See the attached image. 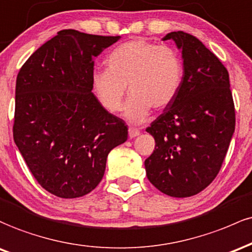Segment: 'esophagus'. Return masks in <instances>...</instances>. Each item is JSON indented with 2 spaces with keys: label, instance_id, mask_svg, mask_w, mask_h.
I'll return each instance as SVG.
<instances>
[{
  "label": "esophagus",
  "instance_id": "esophagus-1",
  "mask_svg": "<svg viewBox=\"0 0 252 252\" xmlns=\"http://www.w3.org/2000/svg\"><path fill=\"white\" fill-rule=\"evenodd\" d=\"M140 134V131L138 128H134V127H129L128 129V135L129 138H134L137 137V135Z\"/></svg>",
  "mask_w": 252,
  "mask_h": 252
}]
</instances>
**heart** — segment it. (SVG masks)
Returning <instances> with one entry per match:
<instances>
[{
  "label": "heart",
  "mask_w": 252,
  "mask_h": 252,
  "mask_svg": "<svg viewBox=\"0 0 252 252\" xmlns=\"http://www.w3.org/2000/svg\"><path fill=\"white\" fill-rule=\"evenodd\" d=\"M107 70L93 73V90L109 113L121 111L126 88L131 98L125 117L139 124L150 109L163 111L174 102L183 80V62L176 50L134 39L119 45L106 59Z\"/></svg>",
  "instance_id": "1"
}]
</instances>
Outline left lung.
Masks as SVG:
<instances>
[{
	"mask_svg": "<svg viewBox=\"0 0 252 252\" xmlns=\"http://www.w3.org/2000/svg\"><path fill=\"white\" fill-rule=\"evenodd\" d=\"M182 49L185 73L179 94L146 128L156 145L145 159L146 176L162 193L188 197L216 179L236 126L228 71L195 36L171 32Z\"/></svg>",
	"mask_w": 252,
	"mask_h": 252,
	"instance_id": "left-lung-1",
	"label": "left lung"
}]
</instances>
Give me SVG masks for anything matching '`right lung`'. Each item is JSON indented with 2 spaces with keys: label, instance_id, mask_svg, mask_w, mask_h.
<instances>
[{
  "label": "right lung",
  "instance_id": "add662e5",
  "mask_svg": "<svg viewBox=\"0 0 252 252\" xmlns=\"http://www.w3.org/2000/svg\"><path fill=\"white\" fill-rule=\"evenodd\" d=\"M119 38L59 31L18 73L14 141L36 182L58 197L95 189L111 150L127 140L125 121L92 93L95 58Z\"/></svg>",
  "mask_w": 252,
  "mask_h": 252
}]
</instances>
